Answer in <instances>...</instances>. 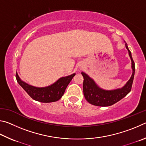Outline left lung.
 <instances>
[{"label":"left lung","mask_w":146,"mask_h":146,"mask_svg":"<svg viewBox=\"0 0 146 146\" xmlns=\"http://www.w3.org/2000/svg\"><path fill=\"white\" fill-rule=\"evenodd\" d=\"M126 48L128 50L129 56L131 58L133 72L131 78L122 88L111 90H104L99 87L93 79L88 74L83 72H81L84 78L83 85V94L86 100L89 103L98 106H109L121 100L130 92L134 79L135 67L131 53L129 50L126 43Z\"/></svg>","instance_id":"left-lung-1"}]
</instances>
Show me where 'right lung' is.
<instances>
[{"instance_id": "right-lung-1", "label": "right lung", "mask_w": 146, "mask_h": 146, "mask_svg": "<svg viewBox=\"0 0 146 146\" xmlns=\"http://www.w3.org/2000/svg\"><path fill=\"white\" fill-rule=\"evenodd\" d=\"M76 75L75 73L70 76L62 77L52 85L45 87H36L23 81L16 73V79L19 85L35 101L41 103H52L58 101L65 92L66 88Z\"/></svg>"}]
</instances>
